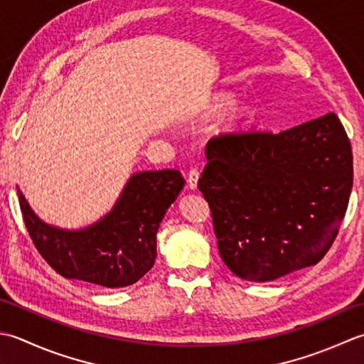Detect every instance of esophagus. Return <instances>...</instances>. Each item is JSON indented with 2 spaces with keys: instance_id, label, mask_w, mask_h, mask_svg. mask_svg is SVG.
Listing matches in <instances>:
<instances>
[{
  "instance_id": "obj_1",
  "label": "esophagus",
  "mask_w": 364,
  "mask_h": 364,
  "mask_svg": "<svg viewBox=\"0 0 364 364\" xmlns=\"http://www.w3.org/2000/svg\"><path fill=\"white\" fill-rule=\"evenodd\" d=\"M198 181H199V171L198 169H190L188 174H187V183H188V188L190 190H196L198 188Z\"/></svg>"
}]
</instances>
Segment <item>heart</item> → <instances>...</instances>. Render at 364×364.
<instances>
[{
    "mask_svg": "<svg viewBox=\"0 0 364 364\" xmlns=\"http://www.w3.org/2000/svg\"><path fill=\"white\" fill-rule=\"evenodd\" d=\"M232 95L229 92H218L215 94L213 97L210 99V105H209V109L210 111H220L223 109L229 102H231ZM251 114V109L250 107L247 105V103L243 102H235V103H231L226 109L225 113L221 114L220 121H218V127L221 132H234L240 127V125L248 119Z\"/></svg>",
    "mask_w": 364,
    "mask_h": 364,
    "instance_id": "obj_1",
    "label": "heart"
}]
</instances>
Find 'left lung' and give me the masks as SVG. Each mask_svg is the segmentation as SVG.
Segmentation results:
<instances>
[{
    "instance_id": "8db88e82",
    "label": "left lung",
    "mask_w": 364,
    "mask_h": 364,
    "mask_svg": "<svg viewBox=\"0 0 364 364\" xmlns=\"http://www.w3.org/2000/svg\"><path fill=\"white\" fill-rule=\"evenodd\" d=\"M198 182L229 270L256 283L316 265L330 250L353 183L335 113L279 133L212 138Z\"/></svg>"
}]
</instances>
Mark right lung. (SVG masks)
I'll list each match as a JSON object with an SVG mask.
<instances>
[{
	"label": "right lung",
	"instance_id": "add662e5",
	"mask_svg": "<svg viewBox=\"0 0 364 364\" xmlns=\"http://www.w3.org/2000/svg\"><path fill=\"white\" fill-rule=\"evenodd\" d=\"M185 185L177 169L135 173L107 215L81 229L42 221L23 193L18 203L25 226L42 257L69 279L116 289L136 283L157 257V231Z\"/></svg>",
	"mask_w": 364,
	"mask_h": 364
}]
</instances>
